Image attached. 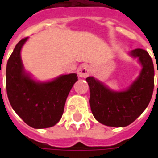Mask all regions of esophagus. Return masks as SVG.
Wrapping results in <instances>:
<instances>
[{
	"label": "esophagus",
	"mask_w": 158,
	"mask_h": 158,
	"mask_svg": "<svg viewBox=\"0 0 158 158\" xmlns=\"http://www.w3.org/2000/svg\"><path fill=\"white\" fill-rule=\"evenodd\" d=\"M78 75L80 78H86L89 74V66L86 64H82L79 67V69L77 70Z\"/></svg>",
	"instance_id": "esophagus-1"
}]
</instances>
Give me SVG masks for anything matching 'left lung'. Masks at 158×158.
I'll list each match as a JSON object with an SVG mask.
<instances>
[{
  "label": "left lung",
  "instance_id": "1",
  "mask_svg": "<svg viewBox=\"0 0 158 158\" xmlns=\"http://www.w3.org/2000/svg\"><path fill=\"white\" fill-rule=\"evenodd\" d=\"M129 55L138 58L142 69L135 80L124 90L115 91L94 77L86 78L93 116L104 125L128 126L141 115L152 99L154 89L152 60L143 49L133 50Z\"/></svg>",
  "mask_w": 158,
  "mask_h": 158
}]
</instances>
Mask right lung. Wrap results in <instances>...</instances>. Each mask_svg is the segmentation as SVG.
I'll list each match as a JSON object with an SVG mask.
<instances>
[{"label":"right lung","instance_id":"right-lung-1","mask_svg":"<svg viewBox=\"0 0 158 158\" xmlns=\"http://www.w3.org/2000/svg\"><path fill=\"white\" fill-rule=\"evenodd\" d=\"M28 37L16 45L6 70V87L11 106L24 122L35 129H45L59 122L76 73L60 75L52 81H36L26 72L21 49Z\"/></svg>","mask_w":158,"mask_h":158}]
</instances>
